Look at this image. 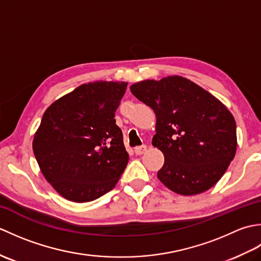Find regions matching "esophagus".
<instances>
[{"instance_id": "1", "label": "esophagus", "mask_w": 261, "mask_h": 261, "mask_svg": "<svg viewBox=\"0 0 261 261\" xmlns=\"http://www.w3.org/2000/svg\"><path fill=\"white\" fill-rule=\"evenodd\" d=\"M146 150H147V146H139V147H136L135 148V152H136V154H142V153H145L146 152Z\"/></svg>"}]
</instances>
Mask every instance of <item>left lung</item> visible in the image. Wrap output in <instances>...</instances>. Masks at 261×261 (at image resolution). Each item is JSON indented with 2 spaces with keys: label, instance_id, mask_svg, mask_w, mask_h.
Segmentation results:
<instances>
[{
  "label": "left lung",
  "instance_id": "left-lung-1",
  "mask_svg": "<svg viewBox=\"0 0 261 261\" xmlns=\"http://www.w3.org/2000/svg\"><path fill=\"white\" fill-rule=\"evenodd\" d=\"M130 91L156 114L152 146L165 156L158 179L180 195H196L214 186L237 150V125L230 111L181 76L142 81Z\"/></svg>",
  "mask_w": 261,
  "mask_h": 261
}]
</instances>
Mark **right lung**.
<instances>
[{"instance_id":"right-lung-1","label":"right lung","mask_w":261,"mask_h":261,"mask_svg":"<svg viewBox=\"0 0 261 261\" xmlns=\"http://www.w3.org/2000/svg\"><path fill=\"white\" fill-rule=\"evenodd\" d=\"M126 85L102 81L83 84L43 113L33 153L47 181L68 201L101 197L124 171L129 154L114 115Z\"/></svg>"}]
</instances>
